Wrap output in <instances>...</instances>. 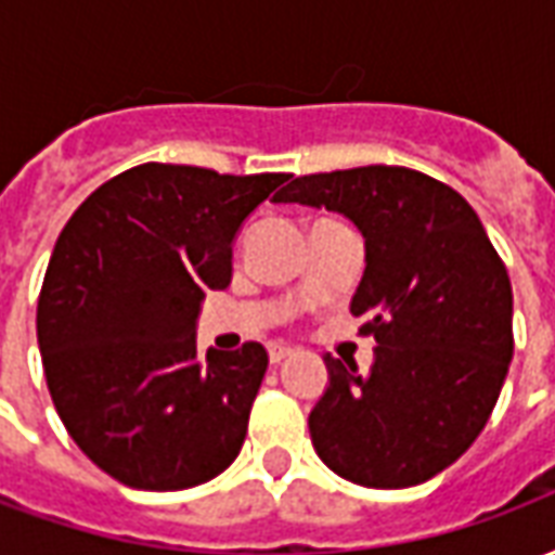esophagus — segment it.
<instances>
[{"label": "esophagus", "mask_w": 555, "mask_h": 555, "mask_svg": "<svg viewBox=\"0 0 555 555\" xmlns=\"http://www.w3.org/2000/svg\"><path fill=\"white\" fill-rule=\"evenodd\" d=\"M267 353H270V362H282V360H288L294 350H291L288 345H279V341H273V345L267 348Z\"/></svg>", "instance_id": "esophagus-1"}]
</instances>
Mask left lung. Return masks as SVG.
Segmentation results:
<instances>
[{"mask_svg":"<svg viewBox=\"0 0 555 555\" xmlns=\"http://www.w3.org/2000/svg\"><path fill=\"white\" fill-rule=\"evenodd\" d=\"M336 210L365 237L350 312L374 336L372 369L324 357L309 413L314 452L362 488H413L476 442L514 353L512 282L476 210L404 166L302 175L273 195Z\"/></svg>","mask_w":555,"mask_h":555,"instance_id":"8db88e82","label":"left lung"}]
</instances>
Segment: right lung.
Listing matches in <instances>:
<instances>
[{
	"label": "right lung",
	"instance_id": "1",
	"mask_svg": "<svg viewBox=\"0 0 555 555\" xmlns=\"http://www.w3.org/2000/svg\"><path fill=\"white\" fill-rule=\"evenodd\" d=\"M285 181L142 163L59 234L38 297L43 374L67 434L127 488H195L241 454L267 350L202 357L195 318L229 288L243 219Z\"/></svg>",
	"mask_w": 555,
	"mask_h": 555
}]
</instances>
